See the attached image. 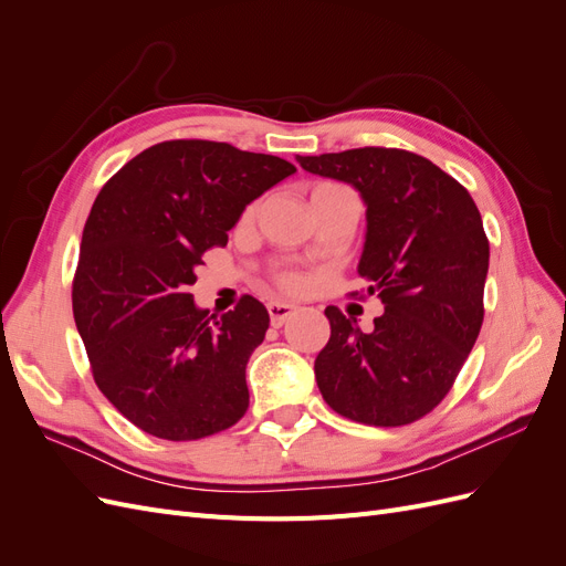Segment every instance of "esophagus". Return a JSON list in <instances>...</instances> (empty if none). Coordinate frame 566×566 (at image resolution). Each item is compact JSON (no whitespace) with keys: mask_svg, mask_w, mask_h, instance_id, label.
<instances>
[{"mask_svg":"<svg viewBox=\"0 0 566 566\" xmlns=\"http://www.w3.org/2000/svg\"><path fill=\"white\" fill-rule=\"evenodd\" d=\"M266 310H269V316H271V325H283L285 318H290V316L295 314V304L281 302V300H271L266 304Z\"/></svg>","mask_w":566,"mask_h":566,"instance_id":"obj_1","label":"esophagus"}]
</instances>
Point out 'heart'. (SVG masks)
Returning <instances> with one entry per match:
<instances>
[{"mask_svg": "<svg viewBox=\"0 0 566 566\" xmlns=\"http://www.w3.org/2000/svg\"><path fill=\"white\" fill-rule=\"evenodd\" d=\"M321 188H335V186H331V184H321V186H316L314 191H321ZM254 214V208L248 212V217H252ZM283 283L287 285V287H300L302 285V279L300 276H293V273H290V276H283Z\"/></svg>", "mask_w": 566, "mask_h": 566, "instance_id": "obj_1", "label": "heart"}]
</instances>
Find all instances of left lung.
<instances>
[{"instance_id":"obj_1","label":"left lung","mask_w":566,"mask_h":566,"mask_svg":"<svg viewBox=\"0 0 566 566\" xmlns=\"http://www.w3.org/2000/svg\"><path fill=\"white\" fill-rule=\"evenodd\" d=\"M304 172L345 181L366 205L358 276L385 314L364 333L325 310L331 339L316 361L325 403L349 420L399 427L447 397L484 321L489 241L474 200L416 153L354 148L297 156Z\"/></svg>"}]
</instances>
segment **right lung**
<instances>
[{
  "instance_id": "obj_1",
  "label": "right lung",
  "mask_w": 566,
  "mask_h": 566,
  "mask_svg": "<svg viewBox=\"0 0 566 566\" xmlns=\"http://www.w3.org/2000/svg\"><path fill=\"white\" fill-rule=\"evenodd\" d=\"M295 165L217 142H163L101 188L82 231L73 314L104 397L139 430L191 441L245 416V366L269 312L210 314L188 293L252 200Z\"/></svg>"
}]
</instances>
